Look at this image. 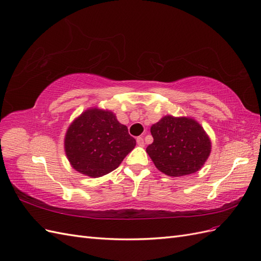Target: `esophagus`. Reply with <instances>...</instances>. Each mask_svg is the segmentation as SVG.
Masks as SVG:
<instances>
[{"mask_svg": "<svg viewBox=\"0 0 261 261\" xmlns=\"http://www.w3.org/2000/svg\"><path fill=\"white\" fill-rule=\"evenodd\" d=\"M137 143H138V145H140V146H143V145H144L143 137H138V138H137Z\"/></svg>", "mask_w": 261, "mask_h": 261, "instance_id": "34e87169", "label": "esophagus"}]
</instances>
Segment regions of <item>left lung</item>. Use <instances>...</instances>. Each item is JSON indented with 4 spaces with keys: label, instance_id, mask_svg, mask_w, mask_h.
<instances>
[{
    "label": "left lung",
    "instance_id": "1",
    "mask_svg": "<svg viewBox=\"0 0 261 261\" xmlns=\"http://www.w3.org/2000/svg\"><path fill=\"white\" fill-rule=\"evenodd\" d=\"M153 142L146 153L161 172L169 176L195 173L211 153V140L202 126L190 118L166 116L151 126Z\"/></svg>",
    "mask_w": 261,
    "mask_h": 261
}]
</instances>
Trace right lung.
I'll return each instance as SVG.
<instances>
[{
    "instance_id": "obj_1",
    "label": "right lung",
    "mask_w": 261,
    "mask_h": 261,
    "mask_svg": "<svg viewBox=\"0 0 261 261\" xmlns=\"http://www.w3.org/2000/svg\"><path fill=\"white\" fill-rule=\"evenodd\" d=\"M135 146V138L111 111L96 108L82 113L65 137L66 155L72 168L90 177L116 170Z\"/></svg>"
}]
</instances>
